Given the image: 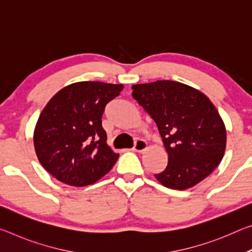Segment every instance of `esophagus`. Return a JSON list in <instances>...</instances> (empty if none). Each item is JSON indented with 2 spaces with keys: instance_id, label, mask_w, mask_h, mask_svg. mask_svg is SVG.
Listing matches in <instances>:
<instances>
[{
  "instance_id": "esophagus-1",
  "label": "esophagus",
  "mask_w": 252,
  "mask_h": 252,
  "mask_svg": "<svg viewBox=\"0 0 252 252\" xmlns=\"http://www.w3.org/2000/svg\"><path fill=\"white\" fill-rule=\"evenodd\" d=\"M148 147L147 142L144 141V140L142 139H138L134 143V147H133V150L136 151V152H143L144 150H146Z\"/></svg>"
}]
</instances>
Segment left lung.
<instances>
[{
	"label": "left lung",
	"mask_w": 252,
	"mask_h": 252,
	"mask_svg": "<svg viewBox=\"0 0 252 252\" xmlns=\"http://www.w3.org/2000/svg\"><path fill=\"white\" fill-rule=\"evenodd\" d=\"M132 96L156 122L168 165L155 177L170 189L185 190L207 178L222 160L227 141L216 106L197 89L176 81L132 85Z\"/></svg>",
	"instance_id": "obj_1"
}]
</instances>
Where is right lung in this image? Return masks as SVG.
Listing matches in <instances>:
<instances>
[{
    "label": "right lung",
    "instance_id": "1",
    "mask_svg": "<svg viewBox=\"0 0 252 252\" xmlns=\"http://www.w3.org/2000/svg\"><path fill=\"white\" fill-rule=\"evenodd\" d=\"M123 84L76 82L60 90L42 111L34 130V148L46 171L73 187L96 182L119 155L106 144L102 127L105 105Z\"/></svg>",
    "mask_w": 252,
    "mask_h": 252
}]
</instances>
